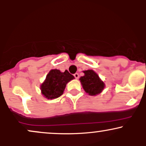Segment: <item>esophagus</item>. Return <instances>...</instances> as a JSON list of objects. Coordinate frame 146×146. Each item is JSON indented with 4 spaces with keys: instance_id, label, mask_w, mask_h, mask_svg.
Instances as JSON below:
<instances>
[{
    "instance_id": "1",
    "label": "esophagus",
    "mask_w": 146,
    "mask_h": 146,
    "mask_svg": "<svg viewBox=\"0 0 146 146\" xmlns=\"http://www.w3.org/2000/svg\"><path fill=\"white\" fill-rule=\"evenodd\" d=\"M73 75H74L75 79H78L79 78V74H78V73H75V74Z\"/></svg>"
}]
</instances>
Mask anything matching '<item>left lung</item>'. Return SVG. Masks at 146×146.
<instances>
[{
    "label": "left lung",
    "mask_w": 146,
    "mask_h": 146,
    "mask_svg": "<svg viewBox=\"0 0 146 146\" xmlns=\"http://www.w3.org/2000/svg\"><path fill=\"white\" fill-rule=\"evenodd\" d=\"M84 75L80 78L83 88L90 95H96L100 93L104 88V84L99 78L98 75L93 70L84 71Z\"/></svg>",
    "instance_id": "1"
}]
</instances>
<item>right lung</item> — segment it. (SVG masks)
Returning a JSON list of instances; mask_svg holds the SVG:
<instances>
[{
  "mask_svg": "<svg viewBox=\"0 0 146 146\" xmlns=\"http://www.w3.org/2000/svg\"><path fill=\"white\" fill-rule=\"evenodd\" d=\"M73 78V75L70 74L67 70L64 73L58 69L51 70L41 85L42 93L47 99L59 98L63 94L66 84Z\"/></svg>",
  "mask_w": 146,
  "mask_h": 146,
  "instance_id": "1",
  "label": "right lung"
}]
</instances>
